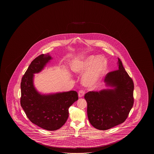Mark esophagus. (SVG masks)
<instances>
[{
	"mask_svg": "<svg viewBox=\"0 0 154 154\" xmlns=\"http://www.w3.org/2000/svg\"><path fill=\"white\" fill-rule=\"evenodd\" d=\"M84 94H85V91L82 90H81L79 91V92H78V96H79V97H80V98L83 97L84 95Z\"/></svg>",
	"mask_w": 154,
	"mask_h": 154,
	"instance_id": "34e87169",
	"label": "esophagus"
}]
</instances>
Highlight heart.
<instances>
[{
	"label": "heart",
	"instance_id": "1",
	"mask_svg": "<svg viewBox=\"0 0 154 154\" xmlns=\"http://www.w3.org/2000/svg\"><path fill=\"white\" fill-rule=\"evenodd\" d=\"M74 72L84 73L82 83L88 88H92L98 83L107 69L105 59L99 56H89L80 61H76L71 67Z\"/></svg>",
	"mask_w": 154,
	"mask_h": 154
}]
</instances>
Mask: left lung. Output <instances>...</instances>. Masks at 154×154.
Instances as JSON below:
<instances>
[{
	"instance_id": "1",
	"label": "left lung",
	"mask_w": 154,
	"mask_h": 154,
	"mask_svg": "<svg viewBox=\"0 0 154 154\" xmlns=\"http://www.w3.org/2000/svg\"><path fill=\"white\" fill-rule=\"evenodd\" d=\"M119 69L109 72L104 82L112 88L90 91L84 98L92 126L105 131L123 123L133 106L134 83L118 58Z\"/></svg>"
}]
</instances>
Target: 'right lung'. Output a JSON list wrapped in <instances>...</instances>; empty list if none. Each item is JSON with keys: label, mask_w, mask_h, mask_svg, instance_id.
Instances as JSON below:
<instances>
[{"label": "right lung", "mask_w": 154, "mask_h": 154, "mask_svg": "<svg viewBox=\"0 0 154 154\" xmlns=\"http://www.w3.org/2000/svg\"><path fill=\"white\" fill-rule=\"evenodd\" d=\"M52 59L49 54L33 60L21 82V106L32 123L47 131H56L68 118L69 108L78 99L75 91L43 94L34 85V76L43 70Z\"/></svg>", "instance_id": "right-lung-1"}]
</instances>
